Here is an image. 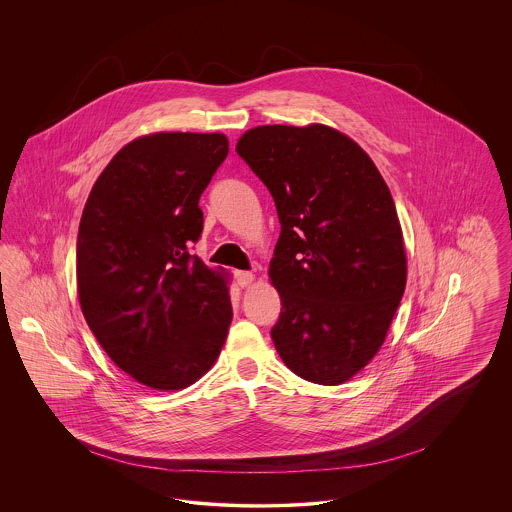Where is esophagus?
I'll return each instance as SVG.
<instances>
[{
  "label": "esophagus",
  "mask_w": 512,
  "mask_h": 512,
  "mask_svg": "<svg viewBox=\"0 0 512 512\" xmlns=\"http://www.w3.org/2000/svg\"><path fill=\"white\" fill-rule=\"evenodd\" d=\"M253 280H255V274H253V272H247V270H238V272H236V282H238L240 288L251 286Z\"/></svg>",
  "instance_id": "obj_1"
}]
</instances>
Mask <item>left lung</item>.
I'll use <instances>...</instances> for the list:
<instances>
[{
  "instance_id": "left-lung-1",
  "label": "left lung",
  "mask_w": 512,
  "mask_h": 512,
  "mask_svg": "<svg viewBox=\"0 0 512 512\" xmlns=\"http://www.w3.org/2000/svg\"><path fill=\"white\" fill-rule=\"evenodd\" d=\"M236 151L282 226L268 268L282 301L274 347L297 376L343 384L382 347L407 284L390 188L363 147L324 124L257 126Z\"/></svg>"
}]
</instances>
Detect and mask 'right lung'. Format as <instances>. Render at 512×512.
Wrapping results in <instances>:
<instances>
[{"instance_id":"right-lung-1","label":"right lung","mask_w":512,"mask_h":512,"mask_svg":"<svg viewBox=\"0 0 512 512\" xmlns=\"http://www.w3.org/2000/svg\"><path fill=\"white\" fill-rule=\"evenodd\" d=\"M226 155L224 134L136 138L99 174L82 211V313L111 361L153 390L197 382L232 322L226 274L188 251L203 230L199 197Z\"/></svg>"}]
</instances>
